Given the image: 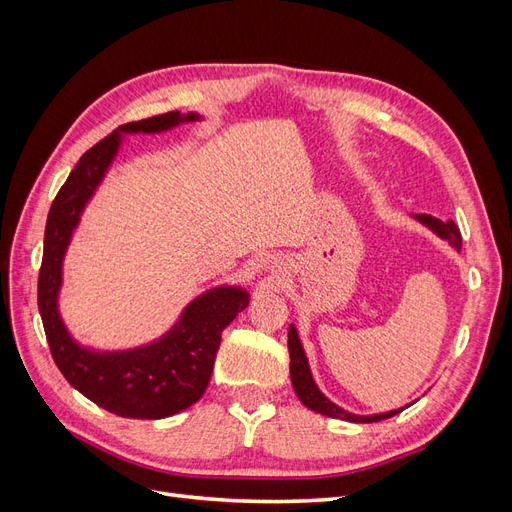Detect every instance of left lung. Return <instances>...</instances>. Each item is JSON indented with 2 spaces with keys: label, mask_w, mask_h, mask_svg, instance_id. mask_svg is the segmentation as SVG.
Masks as SVG:
<instances>
[{
  "label": "left lung",
  "mask_w": 512,
  "mask_h": 512,
  "mask_svg": "<svg viewBox=\"0 0 512 512\" xmlns=\"http://www.w3.org/2000/svg\"><path fill=\"white\" fill-rule=\"evenodd\" d=\"M414 218L421 224H425L429 230L436 232L438 237L446 239L453 247H457V250L461 247V232H459V228L455 226L453 220L442 222V220L431 218V215H425V213H418V215H414ZM288 352H290L292 389L309 410H314V412L324 414V416H331V418H342V421H350V423H378V421H384V418H391V416H395V414L404 410V408H399V410L382 412V414L361 416V414H352L344 408L335 406L333 401L324 397L316 386V382L312 378V371H309V363H307V356L303 352L299 333H297V329L292 327V324H290V331H288Z\"/></svg>",
  "instance_id": "1"
}]
</instances>
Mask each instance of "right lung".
I'll return each mask as SVG.
<instances>
[{"mask_svg": "<svg viewBox=\"0 0 512 512\" xmlns=\"http://www.w3.org/2000/svg\"><path fill=\"white\" fill-rule=\"evenodd\" d=\"M200 115L170 111L108 134L85 151L57 192L44 228V254L38 277V309L53 361L64 378L100 408L126 418H166L203 397L211 380L222 331L250 303L239 286L207 290L183 309L173 329L156 342L121 352H96L79 346L59 316L61 265L79 226L81 213L113 164L121 134H156Z\"/></svg>", "mask_w": 512, "mask_h": 512, "instance_id": "1", "label": "right lung"}]
</instances>
